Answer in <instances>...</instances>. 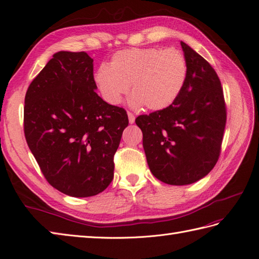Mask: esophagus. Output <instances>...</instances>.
Masks as SVG:
<instances>
[{
    "label": "esophagus",
    "mask_w": 259,
    "mask_h": 259,
    "mask_svg": "<svg viewBox=\"0 0 259 259\" xmlns=\"http://www.w3.org/2000/svg\"><path fill=\"white\" fill-rule=\"evenodd\" d=\"M127 115H128V121L131 124H133L135 122V115L133 114L132 112H127Z\"/></svg>",
    "instance_id": "34e87169"
}]
</instances>
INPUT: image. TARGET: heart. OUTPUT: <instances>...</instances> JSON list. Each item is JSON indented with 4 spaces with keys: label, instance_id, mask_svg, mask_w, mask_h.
Masks as SVG:
<instances>
[{
    "label": "heart",
    "instance_id": "b5f03b06",
    "mask_svg": "<svg viewBox=\"0 0 259 259\" xmlns=\"http://www.w3.org/2000/svg\"><path fill=\"white\" fill-rule=\"evenodd\" d=\"M186 76L187 62L177 50L128 49L114 53L110 66L101 65L95 81L109 104L119 105L132 84L133 105L161 111L177 99Z\"/></svg>",
    "mask_w": 259,
    "mask_h": 259
}]
</instances>
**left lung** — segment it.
I'll return each instance as SVG.
<instances>
[{"label":"left lung","mask_w":259,"mask_h":259,"mask_svg":"<svg viewBox=\"0 0 259 259\" xmlns=\"http://www.w3.org/2000/svg\"><path fill=\"white\" fill-rule=\"evenodd\" d=\"M187 62L182 93L169 107L136 117L149 168L167 185L198 182L221 154L227 112L222 83L201 55L180 42Z\"/></svg>","instance_id":"left-lung-1"}]
</instances>
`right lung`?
<instances>
[{"label": "right lung", "mask_w": 259, "mask_h": 259, "mask_svg": "<svg viewBox=\"0 0 259 259\" xmlns=\"http://www.w3.org/2000/svg\"><path fill=\"white\" fill-rule=\"evenodd\" d=\"M93 59L58 52L29 85L23 108L27 144L44 177L70 197L103 192L113 179V156L128 125L123 108L95 90Z\"/></svg>", "instance_id": "1"}]
</instances>
